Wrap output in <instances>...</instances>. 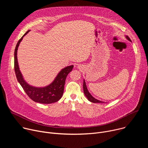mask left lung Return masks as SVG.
<instances>
[{
  "instance_id": "1",
  "label": "left lung",
  "mask_w": 148,
  "mask_h": 148,
  "mask_svg": "<svg viewBox=\"0 0 148 148\" xmlns=\"http://www.w3.org/2000/svg\"><path fill=\"white\" fill-rule=\"evenodd\" d=\"M126 37L128 40L131 41V40L130 39V38L128 36H126ZM83 91H84V94H85V95L87 97V98H88V99L90 101H91L92 102H94V103H103L104 102H102V101H99V100L95 99V98H94L90 94V92L87 90V87H86V82H85V81H84V82H83Z\"/></svg>"
}]
</instances>
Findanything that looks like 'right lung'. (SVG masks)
Masks as SVG:
<instances>
[{
    "instance_id": "right-lung-1",
    "label": "right lung",
    "mask_w": 148,
    "mask_h": 148,
    "mask_svg": "<svg viewBox=\"0 0 148 148\" xmlns=\"http://www.w3.org/2000/svg\"><path fill=\"white\" fill-rule=\"evenodd\" d=\"M28 30L21 38L16 45L14 50V71L18 82L22 87L26 94L31 99L36 102L41 103H51L57 102L62 96L64 92V88L66 77L70 71H71L73 66H68L62 69L57 75L54 81L50 85L44 88H36L29 86L23 79L18 66L17 51L20 41L23 37L29 32Z\"/></svg>"
}]
</instances>
